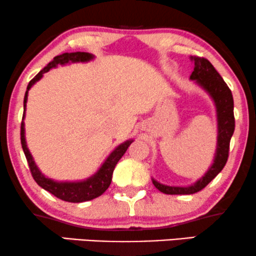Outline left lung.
I'll return each instance as SVG.
<instances>
[{
	"label": "left lung",
	"mask_w": 256,
	"mask_h": 256,
	"mask_svg": "<svg viewBox=\"0 0 256 256\" xmlns=\"http://www.w3.org/2000/svg\"><path fill=\"white\" fill-rule=\"evenodd\" d=\"M194 68L190 80H194L204 91L209 94L216 106L217 116V146L214 162L206 173L194 184L188 186H168L152 179L153 184L159 191L166 194H192L200 191L212 180L226 166L229 156L230 138L235 130L234 100L232 91L220 77L212 64L205 58L191 56Z\"/></svg>",
	"instance_id": "1"
}]
</instances>
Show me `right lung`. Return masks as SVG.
I'll return each instance as SVG.
<instances>
[{"label":"right lung","instance_id":"add662e5","mask_svg":"<svg viewBox=\"0 0 256 256\" xmlns=\"http://www.w3.org/2000/svg\"><path fill=\"white\" fill-rule=\"evenodd\" d=\"M94 58V54L88 52H72V53H62L60 56H56L53 58L51 62H48L47 66L41 70L36 77L28 83L27 91L24 94V116H22V122H21V144L22 150H24V156L30 165V170L33 176L34 180L36 182V184L41 186L44 190L48 191L50 194H54L59 200L70 202V203H82V202L91 200L94 198L100 197V194L106 192V188H109L110 182H112V172L115 168L116 164L118 162V160L123 156V154L126 153L127 148L130 146V144L133 142V140H127L124 142L118 144L112 153L109 154V156L106 158V162L102 164V166L100 167V170L94 173V176H89L88 179L80 182H56L53 179L47 178L40 172V170L38 168L36 164L34 162L33 156L28 150L27 144H26V138H24V112H26V103L28 98V91L38 80H40L42 78L44 74L48 72L51 68H56L58 65H66L70 64V62H86L92 60Z\"/></svg>","mask_w":256,"mask_h":256}]
</instances>
